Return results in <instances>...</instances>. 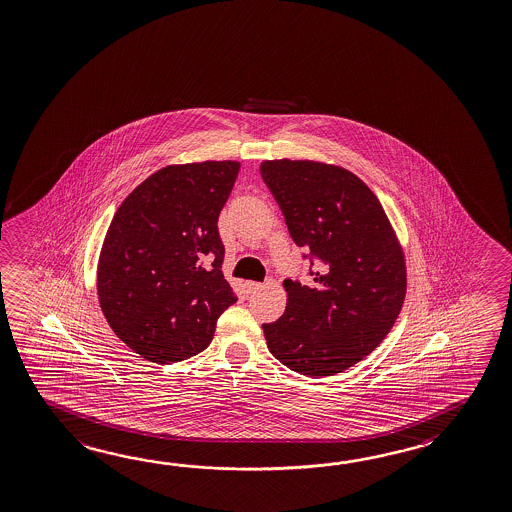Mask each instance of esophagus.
<instances>
[{"instance_id":"esophagus-1","label":"esophagus","mask_w":512,"mask_h":512,"mask_svg":"<svg viewBox=\"0 0 512 512\" xmlns=\"http://www.w3.org/2000/svg\"><path fill=\"white\" fill-rule=\"evenodd\" d=\"M262 287L263 286L260 284V282H245V291H247V295H252V293L260 291Z\"/></svg>"}]
</instances>
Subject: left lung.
Listing matches in <instances>:
<instances>
[{"instance_id": "8db88e82", "label": "left lung", "mask_w": 512, "mask_h": 512, "mask_svg": "<svg viewBox=\"0 0 512 512\" xmlns=\"http://www.w3.org/2000/svg\"><path fill=\"white\" fill-rule=\"evenodd\" d=\"M260 173L289 236L308 250L302 258L313 276L309 286L284 280L286 313L263 324L267 346L302 376H333L391 332L404 304V252L380 201L354 173L287 158L263 162Z\"/></svg>"}]
</instances>
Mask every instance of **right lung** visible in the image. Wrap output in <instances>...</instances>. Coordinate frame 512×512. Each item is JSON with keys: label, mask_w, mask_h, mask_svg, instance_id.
Here are the masks:
<instances>
[{"label": "right lung", "mask_w": 512, "mask_h": 512, "mask_svg": "<svg viewBox=\"0 0 512 512\" xmlns=\"http://www.w3.org/2000/svg\"><path fill=\"white\" fill-rule=\"evenodd\" d=\"M239 162L167 166L121 203L97 265L110 328L136 354L175 363L203 352L238 297L223 276L219 214Z\"/></svg>", "instance_id": "obj_1"}]
</instances>
